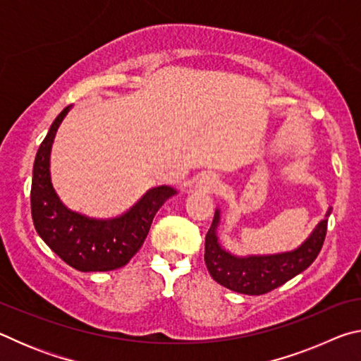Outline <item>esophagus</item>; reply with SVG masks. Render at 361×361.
<instances>
[{
	"label": "esophagus",
	"mask_w": 361,
	"mask_h": 361,
	"mask_svg": "<svg viewBox=\"0 0 361 361\" xmlns=\"http://www.w3.org/2000/svg\"><path fill=\"white\" fill-rule=\"evenodd\" d=\"M194 188L200 192L218 194L221 192V181H219V176L215 172H204L195 178Z\"/></svg>",
	"instance_id": "1"
}]
</instances>
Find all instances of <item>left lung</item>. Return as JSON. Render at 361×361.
Masks as SVG:
<instances>
[{
    "instance_id": "left-lung-1",
    "label": "left lung",
    "mask_w": 361,
    "mask_h": 361,
    "mask_svg": "<svg viewBox=\"0 0 361 361\" xmlns=\"http://www.w3.org/2000/svg\"><path fill=\"white\" fill-rule=\"evenodd\" d=\"M329 213L331 209H328L325 219L317 224L309 239L293 252L264 256H235L219 245L216 235L219 210H216L205 235L204 258L212 279L226 288L242 295L258 296L276 290L277 286L305 271L319 256L325 242Z\"/></svg>"
}]
</instances>
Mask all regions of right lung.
Masks as SVG:
<instances>
[{
  "mask_svg": "<svg viewBox=\"0 0 361 361\" xmlns=\"http://www.w3.org/2000/svg\"><path fill=\"white\" fill-rule=\"evenodd\" d=\"M70 108L52 122L36 152L30 195L33 224L47 247L68 266L81 272L114 271L142 248L157 210L176 191L170 186L152 188L129 212L111 219H94L66 209L52 188L49 159L59 126Z\"/></svg>",
  "mask_w": 361,
  "mask_h": 361,
  "instance_id": "add662e5",
  "label": "right lung"
}]
</instances>
